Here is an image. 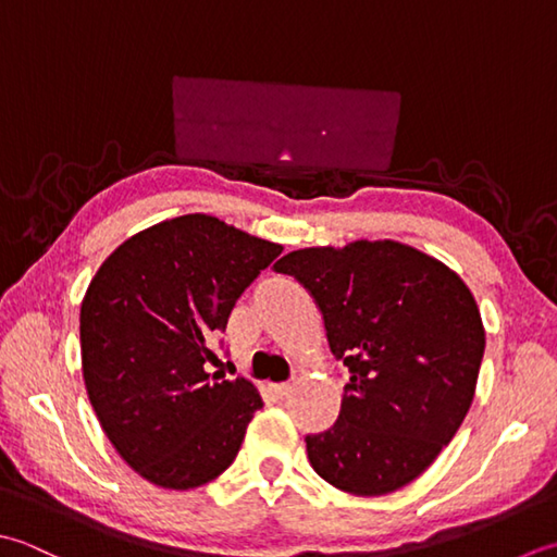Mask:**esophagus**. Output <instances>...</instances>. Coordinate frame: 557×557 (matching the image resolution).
Returning <instances> with one entry per match:
<instances>
[{"instance_id":"1","label":"esophagus","mask_w":557,"mask_h":557,"mask_svg":"<svg viewBox=\"0 0 557 557\" xmlns=\"http://www.w3.org/2000/svg\"><path fill=\"white\" fill-rule=\"evenodd\" d=\"M290 384L288 382H283V384H274V394L278 396V399H286V396L290 394Z\"/></svg>"}]
</instances>
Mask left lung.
Here are the masks:
<instances>
[{
  "mask_svg": "<svg viewBox=\"0 0 557 557\" xmlns=\"http://www.w3.org/2000/svg\"><path fill=\"white\" fill-rule=\"evenodd\" d=\"M274 269L310 290L329 348L350 372L336 423L305 437L312 469L350 495L399 491L471 408L485 350L471 290L435 257L394 240L295 249Z\"/></svg>",
  "mask_w": 557,
  "mask_h": 557,
  "instance_id": "1",
  "label": "left lung"
}]
</instances>
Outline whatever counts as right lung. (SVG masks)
<instances>
[{
  "mask_svg": "<svg viewBox=\"0 0 557 557\" xmlns=\"http://www.w3.org/2000/svg\"><path fill=\"white\" fill-rule=\"evenodd\" d=\"M281 252L187 213L132 235L96 271L78 317L84 382L100 428L141 479L189 491L235 461L262 396L245 377L207 372L209 336Z\"/></svg>",
  "mask_w": 557,
  "mask_h": 557,
  "instance_id": "1",
  "label": "right lung"
}]
</instances>
